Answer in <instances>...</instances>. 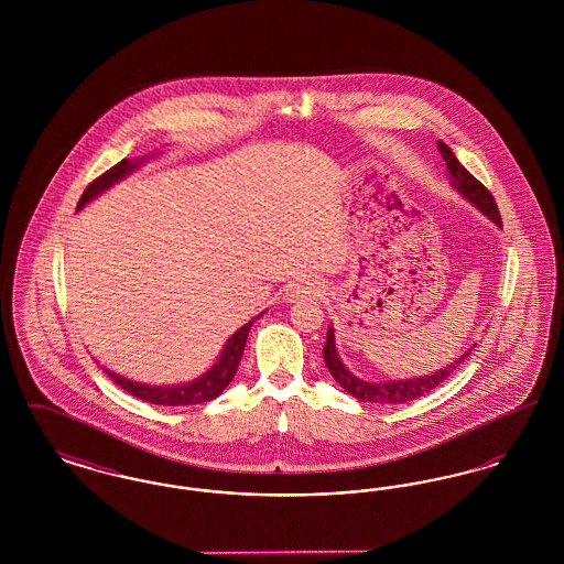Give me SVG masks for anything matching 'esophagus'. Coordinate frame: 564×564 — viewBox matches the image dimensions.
<instances>
[{
    "mask_svg": "<svg viewBox=\"0 0 564 564\" xmlns=\"http://www.w3.org/2000/svg\"><path fill=\"white\" fill-rule=\"evenodd\" d=\"M325 292V285L317 276H304L297 279L295 283L290 285L288 290V297L290 300H300V297H319Z\"/></svg>",
    "mask_w": 564,
    "mask_h": 564,
    "instance_id": "34e87169",
    "label": "esophagus"
}]
</instances>
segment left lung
I'll return each mask as SVG.
<instances>
[{
    "mask_svg": "<svg viewBox=\"0 0 564 564\" xmlns=\"http://www.w3.org/2000/svg\"><path fill=\"white\" fill-rule=\"evenodd\" d=\"M437 150L442 152L446 166L451 171V180H453V188L458 189L471 205H476L488 219H492L497 226H501V215L497 209V203L492 198V194L484 188L482 184L456 161L453 150L444 143L437 141ZM476 347V345H474ZM465 350L460 357H456L455 361H451L448 366L431 372V375L421 376V378H403V380H387V382H368L361 380L355 375H350L345 368V364L338 357L336 350V338H334V327L327 329V338H325V347H323V359L325 366L329 370V375L334 376V380L349 393L352 398H357L364 403H405L412 400H419L423 395L431 393L435 387H440L442 382H446L451 376L455 375L460 368V364L471 355V349Z\"/></svg>",
    "mask_w": 564,
    "mask_h": 564,
    "instance_id": "8db88e82",
    "label": "left lung"
}]
</instances>
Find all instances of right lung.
Returning a JSON list of instances; mask_svg holds the SVG:
<instances>
[{
	"label": "right lung",
	"instance_id": "1",
	"mask_svg": "<svg viewBox=\"0 0 564 564\" xmlns=\"http://www.w3.org/2000/svg\"><path fill=\"white\" fill-rule=\"evenodd\" d=\"M145 159H137V161H124L113 164L104 175H99L93 184H88L84 194H82L78 209H82L86 203H90L95 196H99L104 189L111 188L113 184H118L120 180H124L129 173H133L137 166H141V162ZM262 315V313H260ZM258 319V317H256ZM256 319L245 323L241 329H237L228 343L224 345V350L219 352V359L215 361L214 368L207 370L205 375L186 384H173V387H154V384H143V382H134L127 376L113 375L108 368H104L108 372L109 378L124 389L127 393H131L133 398H139L143 402L159 403V405H194V403H205L215 400L237 375V368L241 364L242 350L247 343V334L251 329V325Z\"/></svg>",
	"mask_w": 564,
	"mask_h": 564
}]
</instances>
